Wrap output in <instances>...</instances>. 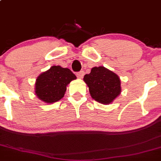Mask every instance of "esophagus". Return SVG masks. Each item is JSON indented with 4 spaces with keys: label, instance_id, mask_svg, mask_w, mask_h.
Listing matches in <instances>:
<instances>
[{
    "label": "esophagus",
    "instance_id": "obj_1",
    "mask_svg": "<svg viewBox=\"0 0 161 161\" xmlns=\"http://www.w3.org/2000/svg\"><path fill=\"white\" fill-rule=\"evenodd\" d=\"M76 75H77V77L79 78V79H82L84 75V72L83 71H80V72H79L76 73Z\"/></svg>",
    "mask_w": 161,
    "mask_h": 161
}]
</instances>
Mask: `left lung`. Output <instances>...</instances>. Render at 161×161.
I'll list each match as a JSON object with an SVG mask.
<instances>
[{"mask_svg":"<svg viewBox=\"0 0 161 161\" xmlns=\"http://www.w3.org/2000/svg\"><path fill=\"white\" fill-rule=\"evenodd\" d=\"M93 99L102 104H109L120 94L119 76L103 66L94 67L83 78Z\"/></svg>","mask_w":161,"mask_h":161,"instance_id":"obj_1","label":"left lung"}]
</instances>
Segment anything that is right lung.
Listing matches in <instances>:
<instances>
[{"label": "right lung", "instance_id": "1", "mask_svg": "<svg viewBox=\"0 0 161 161\" xmlns=\"http://www.w3.org/2000/svg\"><path fill=\"white\" fill-rule=\"evenodd\" d=\"M75 79L76 76L70 69L53 65L37 78L35 94L46 103L58 102L64 97L68 84Z\"/></svg>", "mask_w": 161, "mask_h": 161}]
</instances>
